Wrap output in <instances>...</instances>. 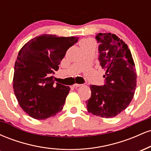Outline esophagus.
I'll use <instances>...</instances> for the list:
<instances>
[{
    "label": "esophagus",
    "instance_id": "34e87169",
    "mask_svg": "<svg viewBox=\"0 0 151 151\" xmlns=\"http://www.w3.org/2000/svg\"><path fill=\"white\" fill-rule=\"evenodd\" d=\"M82 86V84H74L73 85L74 87H75V88L79 87V86Z\"/></svg>",
    "mask_w": 151,
    "mask_h": 151
}]
</instances>
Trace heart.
<instances>
[{
  "instance_id": "1",
  "label": "heart",
  "mask_w": 151,
  "mask_h": 151,
  "mask_svg": "<svg viewBox=\"0 0 151 151\" xmlns=\"http://www.w3.org/2000/svg\"><path fill=\"white\" fill-rule=\"evenodd\" d=\"M95 42L93 39L91 38H87V39H84L81 41L80 46L81 45H94Z\"/></svg>"
}]
</instances>
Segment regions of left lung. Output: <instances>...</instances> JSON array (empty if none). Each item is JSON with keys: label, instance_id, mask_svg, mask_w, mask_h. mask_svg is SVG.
Segmentation results:
<instances>
[{"label": "left lung", "instance_id": "obj_1", "mask_svg": "<svg viewBox=\"0 0 151 151\" xmlns=\"http://www.w3.org/2000/svg\"><path fill=\"white\" fill-rule=\"evenodd\" d=\"M100 65L105 70L104 86L91 85V98L86 102L89 113L109 119L116 116L132 101L136 87V71L128 45L115 34L96 35Z\"/></svg>", "mask_w": 151, "mask_h": 151}]
</instances>
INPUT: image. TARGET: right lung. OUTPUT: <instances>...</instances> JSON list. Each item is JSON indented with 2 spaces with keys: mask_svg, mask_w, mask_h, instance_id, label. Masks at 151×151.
Instances as JSON below:
<instances>
[{
  "mask_svg": "<svg viewBox=\"0 0 151 151\" xmlns=\"http://www.w3.org/2000/svg\"><path fill=\"white\" fill-rule=\"evenodd\" d=\"M77 37L44 34L20 49L15 61L13 87L19 105L30 116L42 120L61 111L70 86L55 84L53 76Z\"/></svg>",
  "mask_w": 151,
  "mask_h": 151,
  "instance_id": "add662e5",
  "label": "right lung"
}]
</instances>
